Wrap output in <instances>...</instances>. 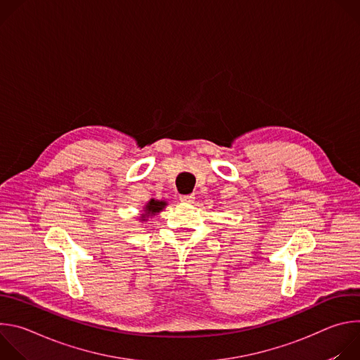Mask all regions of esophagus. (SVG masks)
Listing matches in <instances>:
<instances>
[{"label":"esophagus","instance_id":"obj_1","mask_svg":"<svg viewBox=\"0 0 360 360\" xmlns=\"http://www.w3.org/2000/svg\"><path fill=\"white\" fill-rule=\"evenodd\" d=\"M179 199L185 203H192L195 200V195L193 193H189V195H181Z\"/></svg>","mask_w":360,"mask_h":360}]
</instances>
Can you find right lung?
I'll use <instances>...</instances> for the list:
<instances>
[{
  "label": "right lung",
  "instance_id": "right-lung-1",
  "mask_svg": "<svg viewBox=\"0 0 360 360\" xmlns=\"http://www.w3.org/2000/svg\"><path fill=\"white\" fill-rule=\"evenodd\" d=\"M165 202H160V200H155V199H150L149 200V203L146 205V208H145V212L148 214V215H153V214H157V212H160V211H162V208L165 207ZM148 215H142V218H145V217H148ZM142 221H145V219H142Z\"/></svg>",
  "mask_w": 360,
  "mask_h": 360
}]
</instances>
